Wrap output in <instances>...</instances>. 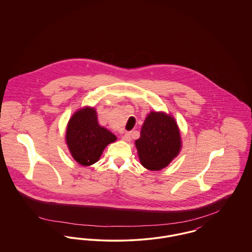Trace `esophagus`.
<instances>
[{"label":"esophagus","instance_id":"obj_1","mask_svg":"<svg viewBox=\"0 0 252 252\" xmlns=\"http://www.w3.org/2000/svg\"><path fill=\"white\" fill-rule=\"evenodd\" d=\"M122 139H123V141H125V142H129V141L131 140V134H130V132L125 133V135L122 137Z\"/></svg>","mask_w":252,"mask_h":252}]
</instances>
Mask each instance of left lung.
Listing matches in <instances>:
<instances>
[{
    "label": "left lung",
    "mask_w": 252,
    "mask_h": 252,
    "mask_svg": "<svg viewBox=\"0 0 252 252\" xmlns=\"http://www.w3.org/2000/svg\"><path fill=\"white\" fill-rule=\"evenodd\" d=\"M135 145L144 168L158 171L168 166L180 154L182 145L180 128L175 118L162 111H150Z\"/></svg>",
    "instance_id": "obj_1"
}]
</instances>
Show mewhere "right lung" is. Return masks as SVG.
<instances>
[{
  "label": "right lung",
  "mask_w": 252,
  "mask_h": 252,
  "mask_svg": "<svg viewBox=\"0 0 252 252\" xmlns=\"http://www.w3.org/2000/svg\"><path fill=\"white\" fill-rule=\"evenodd\" d=\"M117 140L116 136L97 121L94 108L76 110L67 125L65 141L73 159L82 166L97 162L104 149Z\"/></svg>",
  "instance_id": "obj_1"
}]
</instances>
